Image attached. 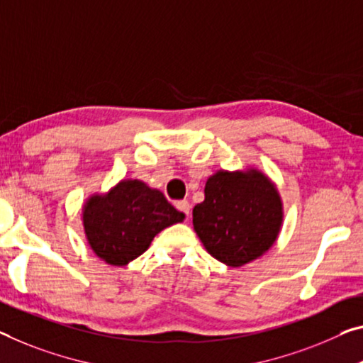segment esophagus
<instances>
[{"mask_svg": "<svg viewBox=\"0 0 363 363\" xmlns=\"http://www.w3.org/2000/svg\"><path fill=\"white\" fill-rule=\"evenodd\" d=\"M175 206H177V209L178 211H182L183 214H185L186 217L189 216V211H191V206H189V203L186 199H182V201H177L175 203Z\"/></svg>", "mask_w": 363, "mask_h": 363, "instance_id": "esophagus-1", "label": "esophagus"}]
</instances>
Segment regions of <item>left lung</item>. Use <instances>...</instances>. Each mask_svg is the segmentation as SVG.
I'll list each match as a JSON object with an SVG mask.
<instances>
[{
	"instance_id": "left-lung-1",
	"label": "left lung",
	"mask_w": 363,
	"mask_h": 363,
	"mask_svg": "<svg viewBox=\"0 0 363 363\" xmlns=\"http://www.w3.org/2000/svg\"><path fill=\"white\" fill-rule=\"evenodd\" d=\"M282 222L277 189L258 170L217 172L194 206L193 225L206 250L228 266H242L276 242Z\"/></svg>"
}]
</instances>
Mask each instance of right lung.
<instances>
[{"label": "right lung", "instance_id": "right-lung-1", "mask_svg": "<svg viewBox=\"0 0 363 363\" xmlns=\"http://www.w3.org/2000/svg\"><path fill=\"white\" fill-rule=\"evenodd\" d=\"M159 189L126 180L105 196H92L84 208V230L89 245L108 264L123 266L149 248L165 227L182 222Z\"/></svg>", "mask_w": 363, "mask_h": 363}]
</instances>
